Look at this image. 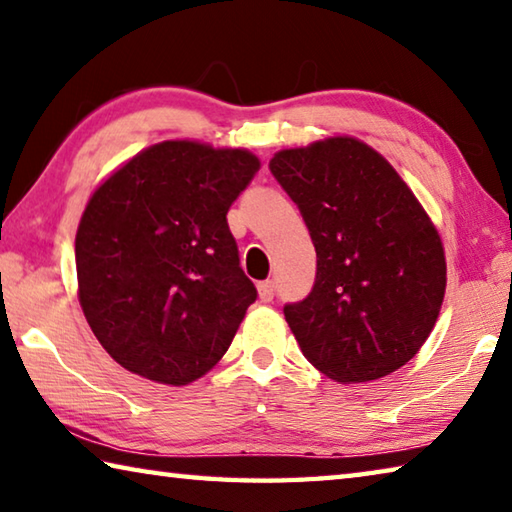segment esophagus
<instances>
[{
  "instance_id": "34e87169",
  "label": "esophagus",
  "mask_w": 512,
  "mask_h": 512,
  "mask_svg": "<svg viewBox=\"0 0 512 512\" xmlns=\"http://www.w3.org/2000/svg\"><path fill=\"white\" fill-rule=\"evenodd\" d=\"M257 290H259V299H262L264 304L273 302V297H275V282H270V279H266V282H259V284H257Z\"/></svg>"
}]
</instances>
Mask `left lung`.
<instances>
[{
    "instance_id": "obj_1",
    "label": "left lung",
    "mask_w": 512,
    "mask_h": 512,
    "mask_svg": "<svg viewBox=\"0 0 512 512\" xmlns=\"http://www.w3.org/2000/svg\"><path fill=\"white\" fill-rule=\"evenodd\" d=\"M270 170L317 253L310 295L284 306L304 357L342 384L395 373L424 346L446 293L444 244L424 206L357 137L284 148Z\"/></svg>"
}]
</instances>
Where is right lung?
Returning a JSON list of instances; mask_svg holds the SVG:
<instances>
[{
	"mask_svg": "<svg viewBox=\"0 0 512 512\" xmlns=\"http://www.w3.org/2000/svg\"><path fill=\"white\" fill-rule=\"evenodd\" d=\"M259 166L246 148L168 139L90 195L75 237L77 297L119 366L186 386L224 357L257 299L226 213Z\"/></svg>",
	"mask_w": 512,
	"mask_h": 512,
	"instance_id": "right-lung-1",
	"label": "right lung"
}]
</instances>
